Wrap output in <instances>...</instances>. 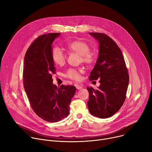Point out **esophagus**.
I'll list each match as a JSON object with an SVG mask.
<instances>
[{"label":"esophagus","instance_id":"esophagus-1","mask_svg":"<svg viewBox=\"0 0 152 152\" xmlns=\"http://www.w3.org/2000/svg\"><path fill=\"white\" fill-rule=\"evenodd\" d=\"M76 88H77V90H80V89L83 88V87H82L81 86L78 85V84H76Z\"/></svg>","mask_w":152,"mask_h":152}]
</instances>
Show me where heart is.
<instances>
[{"instance_id":"1","label":"heart","mask_w":152,"mask_h":152,"mask_svg":"<svg viewBox=\"0 0 152 152\" xmlns=\"http://www.w3.org/2000/svg\"><path fill=\"white\" fill-rule=\"evenodd\" d=\"M68 49L70 51L75 53L80 57V61L87 64H92L95 60V54L94 53L90 51L89 45L83 40H75L67 45ZM51 57L55 64L62 66L66 61V56L62 49L60 47H54L51 53ZM84 73L82 68L79 69H69L68 70L65 76L75 80H80L81 79V75Z\"/></svg>"}]
</instances>
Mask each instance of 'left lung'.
Masks as SVG:
<instances>
[{
  "mask_svg": "<svg viewBox=\"0 0 152 152\" xmlns=\"http://www.w3.org/2000/svg\"><path fill=\"white\" fill-rule=\"evenodd\" d=\"M99 43L98 57L89 80L100 79L98 90L87 87L89 93V113L100 118L113 116L126 98L129 75L122 51L114 40L102 33H92Z\"/></svg>",
  "mask_w": 152,
  "mask_h": 152,
  "instance_id": "8db88e82",
  "label": "left lung"
}]
</instances>
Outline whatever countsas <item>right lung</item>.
Masks as SVG:
<instances>
[{
    "label": "right lung",
    "mask_w": 152,
    "mask_h": 152,
    "mask_svg": "<svg viewBox=\"0 0 152 152\" xmlns=\"http://www.w3.org/2000/svg\"><path fill=\"white\" fill-rule=\"evenodd\" d=\"M60 33L38 37L28 48L24 57L23 83L29 102L35 114L49 122H57L69 114V105L76 92L73 86L53 83L56 73L51 53L53 43Z\"/></svg>",
    "instance_id": "1"
}]
</instances>
